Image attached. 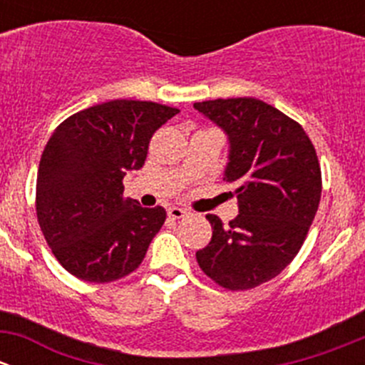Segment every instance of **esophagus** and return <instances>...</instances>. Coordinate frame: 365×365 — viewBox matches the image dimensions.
Wrapping results in <instances>:
<instances>
[{"instance_id": "34e87169", "label": "esophagus", "mask_w": 365, "mask_h": 365, "mask_svg": "<svg viewBox=\"0 0 365 365\" xmlns=\"http://www.w3.org/2000/svg\"><path fill=\"white\" fill-rule=\"evenodd\" d=\"M168 215L171 217V219H183V217L187 215V210L178 208V206H171V208L168 210Z\"/></svg>"}]
</instances>
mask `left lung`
I'll use <instances>...</instances> for the list:
<instances>
[{"label": "left lung", "mask_w": 365, "mask_h": 365, "mask_svg": "<svg viewBox=\"0 0 365 365\" xmlns=\"http://www.w3.org/2000/svg\"><path fill=\"white\" fill-rule=\"evenodd\" d=\"M227 138L224 180L237 185L238 215H217L196 252L201 270L227 289H249L281 274L305 240L322 197V171L304 128L252 97L196 102Z\"/></svg>", "instance_id": "obj_1"}]
</instances>
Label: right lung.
Returning <instances> with one entry per match:
<instances>
[{"instance_id":"add662e5","label":"right lung","mask_w":365,"mask_h":365,"mask_svg":"<svg viewBox=\"0 0 365 365\" xmlns=\"http://www.w3.org/2000/svg\"><path fill=\"white\" fill-rule=\"evenodd\" d=\"M178 113L155 102L109 101L53 132L36 175V217L72 275L111 282L141 264L165 210L123 197L121 180L143 168L152 135Z\"/></svg>"}]
</instances>
